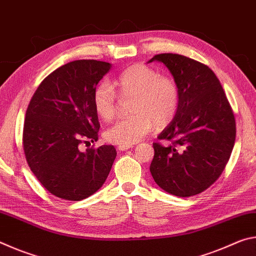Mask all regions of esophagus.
I'll use <instances>...</instances> for the list:
<instances>
[{"label":"esophagus","mask_w":256,"mask_h":256,"mask_svg":"<svg viewBox=\"0 0 256 256\" xmlns=\"http://www.w3.org/2000/svg\"><path fill=\"white\" fill-rule=\"evenodd\" d=\"M131 148H133V146H132V144H128V146H125V144H120V146H118V149L120 151H125V150H128V149H131Z\"/></svg>","instance_id":"34e87169"}]
</instances>
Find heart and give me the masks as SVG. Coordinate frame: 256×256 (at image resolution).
<instances>
[{
    "label": "heart",
    "instance_id": "1",
    "mask_svg": "<svg viewBox=\"0 0 256 256\" xmlns=\"http://www.w3.org/2000/svg\"><path fill=\"white\" fill-rule=\"evenodd\" d=\"M133 97L130 110L133 114L118 120L105 131L107 141L118 144H133L151 130L162 128L175 118L180 104V88L174 78L162 76L144 63H136L118 73L112 86L102 82L94 89L92 102L96 114L110 120L118 112V94Z\"/></svg>",
    "mask_w": 256,
    "mask_h": 256
}]
</instances>
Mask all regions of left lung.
I'll return each instance as SVG.
<instances>
[{"label":"left lung","mask_w":256,"mask_h":256,"mask_svg":"<svg viewBox=\"0 0 256 256\" xmlns=\"http://www.w3.org/2000/svg\"><path fill=\"white\" fill-rule=\"evenodd\" d=\"M180 88L175 118L154 142L150 172L160 188L188 198L219 178L235 144L236 120L218 78L206 64L180 54L154 55Z\"/></svg>","instance_id":"1"}]
</instances>
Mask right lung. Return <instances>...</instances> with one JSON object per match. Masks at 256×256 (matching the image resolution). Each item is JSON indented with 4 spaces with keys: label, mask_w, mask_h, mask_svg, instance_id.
Returning a JSON list of instances; mask_svg holds the SVG:
<instances>
[{
    "label": "right lung",
    "mask_w": 256,
    "mask_h": 256,
    "mask_svg": "<svg viewBox=\"0 0 256 256\" xmlns=\"http://www.w3.org/2000/svg\"><path fill=\"white\" fill-rule=\"evenodd\" d=\"M110 64L76 60L56 68L38 86L24 125L28 166L40 183L63 200L80 201L105 183L116 158L112 146H79L98 140L100 128L92 96Z\"/></svg>",
    "instance_id": "1"
}]
</instances>
